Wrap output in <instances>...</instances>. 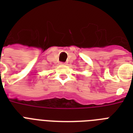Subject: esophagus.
<instances>
[{
	"label": "esophagus",
	"instance_id": "esophagus-1",
	"mask_svg": "<svg viewBox=\"0 0 133 133\" xmlns=\"http://www.w3.org/2000/svg\"><path fill=\"white\" fill-rule=\"evenodd\" d=\"M61 65H65V63H63V62H61L60 63Z\"/></svg>",
	"mask_w": 133,
	"mask_h": 133
}]
</instances>
